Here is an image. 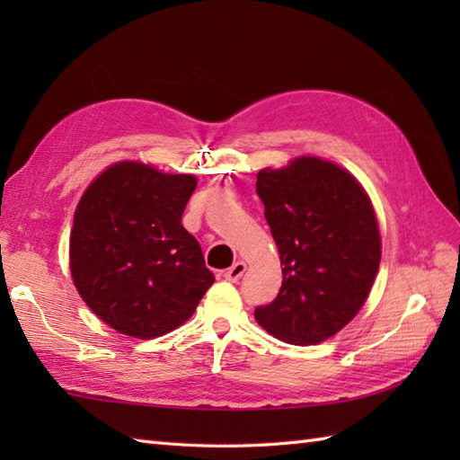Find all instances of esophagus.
<instances>
[{"instance_id":"esophagus-1","label":"esophagus","mask_w":460,"mask_h":460,"mask_svg":"<svg viewBox=\"0 0 460 460\" xmlns=\"http://www.w3.org/2000/svg\"><path fill=\"white\" fill-rule=\"evenodd\" d=\"M247 270V265L243 261H237V262H233V265L225 270V279L227 280H231V282H237L241 277H243V272Z\"/></svg>"}]
</instances>
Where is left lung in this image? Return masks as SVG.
<instances>
[{"label": "left lung", "instance_id": "8db88e82", "mask_svg": "<svg viewBox=\"0 0 460 460\" xmlns=\"http://www.w3.org/2000/svg\"><path fill=\"white\" fill-rule=\"evenodd\" d=\"M257 193L279 247L282 287L255 318L287 344H320L358 314L376 280L374 208L354 175L314 155L261 170Z\"/></svg>", "mask_w": 460, "mask_h": 460}]
</instances>
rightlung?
Returning <instances> with one entry per match:
<instances>
[{
    "label": "right lung",
    "instance_id": "1",
    "mask_svg": "<svg viewBox=\"0 0 460 460\" xmlns=\"http://www.w3.org/2000/svg\"><path fill=\"white\" fill-rule=\"evenodd\" d=\"M198 180L119 162L76 205L71 275L81 298L116 332L168 334L188 320L215 282L181 215Z\"/></svg>",
    "mask_w": 460,
    "mask_h": 460
}]
</instances>
